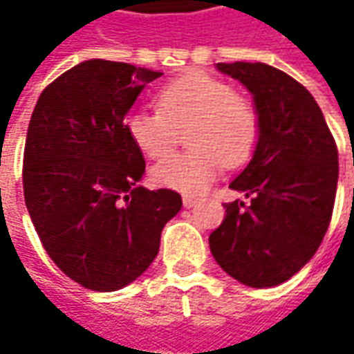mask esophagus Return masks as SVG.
Returning <instances> with one entry per match:
<instances>
[{"mask_svg": "<svg viewBox=\"0 0 354 354\" xmlns=\"http://www.w3.org/2000/svg\"><path fill=\"white\" fill-rule=\"evenodd\" d=\"M195 205H197V198L195 197H183L185 209H191V207H195Z\"/></svg>", "mask_w": 354, "mask_h": 354, "instance_id": "obj_1", "label": "esophagus"}]
</instances>
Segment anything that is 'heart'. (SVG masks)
<instances>
[{"label": "heart", "mask_w": 354, "mask_h": 354, "mask_svg": "<svg viewBox=\"0 0 354 354\" xmlns=\"http://www.w3.org/2000/svg\"><path fill=\"white\" fill-rule=\"evenodd\" d=\"M157 110L133 112L126 120L131 142L143 156H167L187 131L185 153L165 157L151 167L153 183L185 195H201L221 175L236 169L254 156L260 122L246 98L216 76L191 71L163 84L156 96Z\"/></svg>", "instance_id": "1"}]
</instances>
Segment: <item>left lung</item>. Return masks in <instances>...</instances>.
Listing matches in <instances>:
<instances>
[{
    "label": "left lung",
    "mask_w": 354,
    "mask_h": 354,
    "mask_svg": "<svg viewBox=\"0 0 354 354\" xmlns=\"http://www.w3.org/2000/svg\"><path fill=\"white\" fill-rule=\"evenodd\" d=\"M254 98L260 136L230 189L250 198L226 203L211 236L212 256L250 288H274L313 258L333 214L339 153L315 98L264 62H218Z\"/></svg>",
    "instance_id": "1"
}]
</instances>
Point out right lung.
Segmentation results:
<instances>
[{"instance_id": "1", "label": "right lung", "mask_w": 354, "mask_h": 354, "mask_svg": "<svg viewBox=\"0 0 354 354\" xmlns=\"http://www.w3.org/2000/svg\"><path fill=\"white\" fill-rule=\"evenodd\" d=\"M161 73L90 59L41 92L27 129L23 193L50 260L82 288L116 292L159 252L181 211L171 189L138 187L145 173L126 116Z\"/></svg>"}]
</instances>
